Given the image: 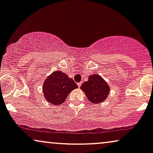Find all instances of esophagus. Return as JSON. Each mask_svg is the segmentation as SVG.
<instances>
[{
	"label": "esophagus",
	"mask_w": 153,
	"mask_h": 153,
	"mask_svg": "<svg viewBox=\"0 0 153 153\" xmlns=\"http://www.w3.org/2000/svg\"><path fill=\"white\" fill-rule=\"evenodd\" d=\"M77 85H78V87H80V85H81V82H78V83H77Z\"/></svg>",
	"instance_id": "34e87169"
}]
</instances>
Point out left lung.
<instances>
[{
    "label": "left lung",
    "mask_w": 153,
    "mask_h": 153,
    "mask_svg": "<svg viewBox=\"0 0 153 153\" xmlns=\"http://www.w3.org/2000/svg\"><path fill=\"white\" fill-rule=\"evenodd\" d=\"M88 99L91 103H102L108 97L110 88L104 79L97 74L88 77V80L84 82L80 86Z\"/></svg>",
    "instance_id": "8db88e82"
}]
</instances>
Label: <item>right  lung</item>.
Segmentation results:
<instances>
[{"instance_id": "add662e5", "label": "right lung", "mask_w": 153, "mask_h": 153, "mask_svg": "<svg viewBox=\"0 0 153 153\" xmlns=\"http://www.w3.org/2000/svg\"><path fill=\"white\" fill-rule=\"evenodd\" d=\"M78 85L62 71H54L45 79L42 91L45 98L53 105H60L65 102L67 96Z\"/></svg>"}]
</instances>
